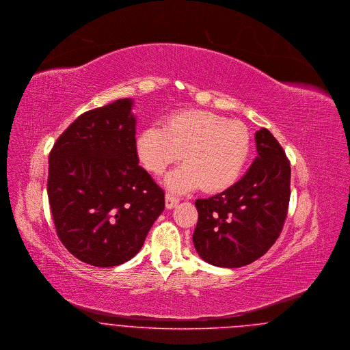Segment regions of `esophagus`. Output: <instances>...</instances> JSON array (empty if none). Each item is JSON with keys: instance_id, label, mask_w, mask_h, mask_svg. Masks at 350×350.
I'll list each match as a JSON object with an SVG mask.
<instances>
[{"instance_id": "esophagus-1", "label": "esophagus", "mask_w": 350, "mask_h": 350, "mask_svg": "<svg viewBox=\"0 0 350 350\" xmlns=\"http://www.w3.org/2000/svg\"><path fill=\"white\" fill-rule=\"evenodd\" d=\"M180 202V200L172 194H166L165 196V205L167 208H173L174 206L177 205Z\"/></svg>"}]
</instances>
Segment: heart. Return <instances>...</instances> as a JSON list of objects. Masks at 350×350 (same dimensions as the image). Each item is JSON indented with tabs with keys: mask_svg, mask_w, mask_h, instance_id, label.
Returning a JSON list of instances; mask_svg holds the SVG:
<instances>
[{
	"mask_svg": "<svg viewBox=\"0 0 350 350\" xmlns=\"http://www.w3.org/2000/svg\"><path fill=\"white\" fill-rule=\"evenodd\" d=\"M139 161L159 176L183 156L185 164L170 172L165 184L174 193L197 187L219 191L242 174L251 150V135L241 122L190 109L172 115L165 126L149 125L135 140Z\"/></svg>",
	"mask_w": 350,
	"mask_h": 350,
	"instance_id": "1",
	"label": "heart"
}]
</instances>
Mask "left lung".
Returning a JSON list of instances; mask_svg holds the SVG:
<instances>
[{
  "label": "left lung",
  "instance_id": "1",
  "mask_svg": "<svg viewBox=\"0 0 350 350\" xmlns=\"http://www.w3.org/2000/svg\"><path fill=\"white\" fill-rule=\"evenodd\" d=\"M255 143L258 156L238 183L196 201L193 243L217 267H243L263 256L287 217L291 166L286 152L266 128L255 133Z\"/></svg>",
  "mask_w": 350,
  "mask_h": 350
}]
</instances>
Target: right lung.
<instances>
[{"mask_svg":"<svg viewBox=\"0 0 350 350\" xmlns=\"http://www.w3.org/2000/svg\"><path fill=\"white\" fill-rule=\"evenodd\" d=\"M132 99L82 113L49 156L47 196L58 238L95 267L132 259L163 213L164 191L139 165Z\"/></svg>","mask_w":350,"mask_h":350,"instance_id":"1","label":"right lung"}]
</instances>
